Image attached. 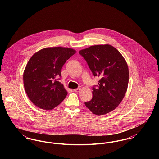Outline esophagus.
I'll return each instance as SVG.
<instances>
[{
    "label": "esophagus",
    "instance_id": "esophagus-1",
    "mask_svg": "<svg viewBox=\"0 0 159 159\" xmlns=\"http://www.w3.org/2000/svg\"><path fill=\"white\" fill-rule=\"evenodd\" d=\"M81 90V89L80 88H76V89H75L73 91H75V92H80Z\"/></svg>",
    "mask_w": 159,
    "mask_h": 159
}]
</instances>
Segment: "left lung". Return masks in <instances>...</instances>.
Here are the masks:
<instances>
[{
    "label": "left lung",
    "mask_w": 159,
    "mask_h": 159,
    "mask_svg": "<svg viewBox=\"0 0 159 159\" xmlns=\"http://www.w3.org/2000/svg\"><path fill=\"white\" fill-rule=\"evenodd\" d=\"M93 76L100 78L92 87V98L84 104L97 115L114 110L121 102L127 91L129 70L124 58L109 45H95L79 51Z\"/></svg>",
    "instance_id": "1"
}]
</instances>
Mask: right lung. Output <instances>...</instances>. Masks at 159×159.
<instances>
[{
  "instance_id": "1",
  "label": "right lung",
  "mask_w": 159,
  "mask_h": 159,
  "mask_svg": "<svg viewBox=\"0 0 159 159\" xmlns=\"http://www.w3.org/2000/svg\"><path fill=\"white\" fill-rule=\"evenodd\" d=\"M76 51L67 48H46L34 53L24 71L25 92L39 108L52 110L65 99L67 92L59 82L61 69Z\"/></svg>"
}]
</instances>
